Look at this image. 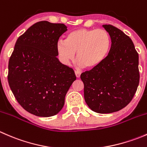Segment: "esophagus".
<instances>
[{"instance_id":"1","label":"esophagus","mask_w":147,"mask_h":147,"mask_svg":"<svg viewBox=\"0 0 147 147\" xmlns=\"http://www.w3.org/2000/svg\"><path fill=\"white\" fill-rule=\"evenodd\" d=\"M75 75H76L77 78H80V75H81L80 72H78V71H75Z\"/></svg>"}]
</instances>
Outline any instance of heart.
Segmentation results:
<instances>
[{"mask_svg":"<svg viewBox=\"0 0 147 147\" xmlns=\"http://www.w3.org/2000/svg\"><path fill=\"white\" fill-rule=\"evenodd\" d=\"M111 46V37L106 30L80 28L69 32L65 41L57 42L56 48L63 64L73 61L77 53L80 66L94 69L107 59Z\"/></svg>","mask_w":147,"mask_h":147,"instance_id":"1","label":"heart"}]
</instances>
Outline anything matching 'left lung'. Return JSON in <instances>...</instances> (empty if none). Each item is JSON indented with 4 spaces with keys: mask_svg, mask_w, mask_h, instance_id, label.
<instances>
[{
    "mask_svg": "<svg viewBox=\"0 0 147 147\" xmlns=\"http://www.w3.org/2000/svg\"><path fill=\"white\" fill-rule=\"evenodd\" d=\"M112 40L107 59L97 68L86 71L80 78L84 97L94 112H117L131 101L139 82V55L132 40L121 30L103 25Z\"/></svg>",
    "mask_w": 147,
    "mask_h": 147,
    "instance_id": "1",
    "label": "left lung"
}]
</instances>
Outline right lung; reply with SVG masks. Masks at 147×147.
<instances>
[{"instance_id":"add662e5","label":"right lung","mask_w":147,"mask_h":147,"mask_svg":"<svg viewBox=\"0 0 147 147\" xmlns=\"http://www.w3.org/2000/svg\"><path fill=\"white\" fill-rule=\"evenodd\" d=\"M63 23L40 21L18 38L8 63V84L18 102L30 114L51 117L58 113L76 80L71 67L57 56V43L67 31Z\"/></svg>"}]
</instances>
